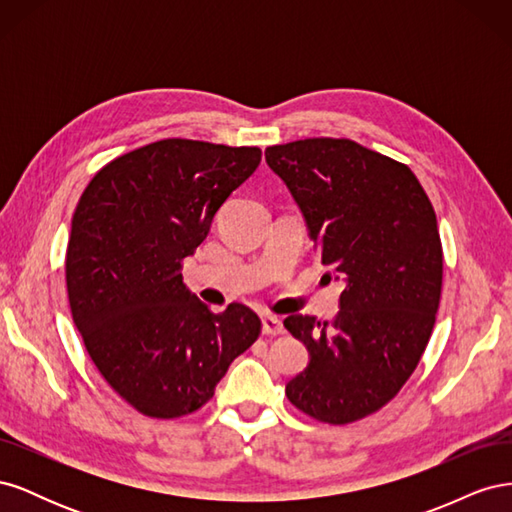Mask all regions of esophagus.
I'll return each instance as SVG.
<instances>
[{"instance_id":"1","label":"esophagus","mask_w":512,"mask_h":512,"mask_svg":"<svg viewBox=\"0 0 512 512\" xmlns=\"http://www.w3.org/2000/svg\"><path fill=\"white\" fill-rule=\"evenodd\" d=\"M262 333H267V335H282V333H284L282 320L277 318V316H271V314L262 316Z\"/></svg>"}]
</instances>
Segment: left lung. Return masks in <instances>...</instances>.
<instances>
[{"label":"left lung","mask_w":512,"mask_h":512,"mask_svg":"<svg viewBox=\"0 0 512 512\" xmlns=\"http://www.w3.org/2000/svg\"><path fill=\"white\" fill-rule=\"evenodd\" d=\"M265 158L344 282L331 324L284 320L309 352L286 395L316 421L354 423L389 404L427 348L442 294L436 211L406 164L348 138L273 145Z\"/></svg>","instance_id":"8db88e82"}]
</instances>
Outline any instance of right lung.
Listing matches in <instances>:
<instances>
[{"label":"right lung","instance_id":"right-lung-1","mask_svg":"<svg viewBox=\"0 0 512 512\" xmlns=\"http://www.w3.org/2000/svg\"><path fill=\"white\" fill-rule=\"evenodd\" d=\"M258 147L166 138L108 162L72 215L68 301L111 389L151 418L203 408L260 335L247 305L211 309L183 284V258L260 164Z\"/></svg>","mask_w":512,"mask_h":512}]
</instances>
